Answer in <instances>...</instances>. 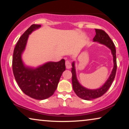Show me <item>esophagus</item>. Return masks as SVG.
<instances>
[{
    "label": "esophagus",
    "instance_id": "34e87169",
    "mask_svg": "<svg viewBox=\"0 0 129 129\" xmlns=\"http://www.w3.org/2000/svg\"><path fill=\"white\" fill-rule=\"evenodd\" d=\"M65 64H66V68L67 69H70L72 67L71 63L70 62L69 60H66V62H65Z\"/></svg>",
    "mask_w": 129,
    "mask_h": 129
}]
</instances>
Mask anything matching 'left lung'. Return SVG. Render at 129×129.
Segmentation results:
<instances>
[{"label": "left lung", "mask_w": 129, "mask_h": 129, "mask_svg": "<svg viewBox=\"0 0 129 129\" xmlns=\"http://www.w3.org/2000/svg\"><path fill=\"white\" fill-rule=\"evenodd\" d=\"M96 31V35L93 38V42H97L99 43L103 44L108 47L111 50L112 54L113 57L114 66L113 68L112 72L111 73L110 76L107 79L105 84L101 87L97 89H88L87 88L83 87L79 83L77 80L76 77V73L75 61L72 63V85L73 89L76 94L79 98L82 99L90 100L94 99L100 98L105 94L108 90L109 87H110L113 81L116 76V70H117V62H116V49L113 42L109 36V35L105 32V31L101 29H95Z\"/></svg>", "instance_id": "left-lung-1"}]
</instances>
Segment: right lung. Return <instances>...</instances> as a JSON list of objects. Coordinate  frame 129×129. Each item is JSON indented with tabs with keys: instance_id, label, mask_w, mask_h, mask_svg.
<instances>
[{
	"instance_id": "obj_1",
	"label": "right lung",
	"mask_w": 129,
	"mask_h": 129,
	"mask_svg": "<svg viewBox=\"0 0 129 129\" xmlns=\"http://www.w3.org/2000/svg\"><path fill=\"white\" fill-rule=\"evenodd\" d=\"M41 27L32 24L17 42L13 52L12 69L16 81L24 94L36 100H44L52 96L57 89L63 72L66 70L65 60L49 61L38 68L26 66L22 59L29 35Z\"/></svg>"
}]
</instances>
